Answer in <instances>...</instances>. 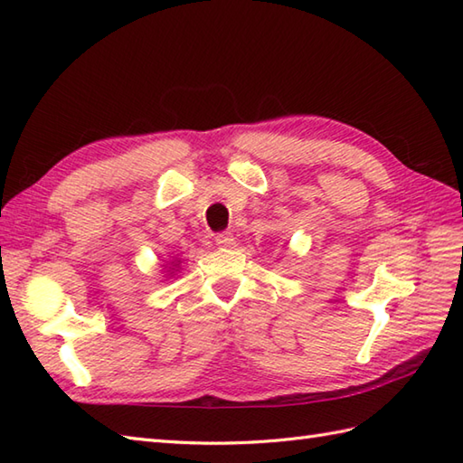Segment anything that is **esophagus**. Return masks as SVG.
I'll use <instances>...</instances> for the list:
<instances>
[{
	"label": "esophagus",
	"instance_id": "esophagus-1",
	"mask_svg": "<svg viewBox=\"0 0 463 463\" xmlns=\"http://www.w3.org/2000/svg\"><path fill=\"white\" fill-rule=\"evenodd\" d=\"M214 242L221 244V247H232V244H234V237H232L231 232H219V234H216V237H214Z\"/></svg>",
	"mask_w": 463,
	"mask_h": 463
}]
</instances>
